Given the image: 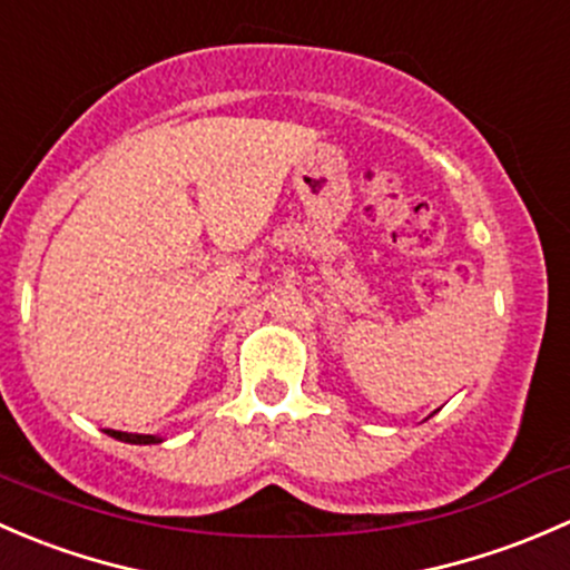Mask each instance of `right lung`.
Masks as SVG:
<instances>
[{
	"mask_svg": "<svg viewBox=\"0 0 570 570\" xmlns=\"http://www.w3.org/2000/svg\"><path fill=\"white\" fill-rule=\"evenodd\" d=\"M107 436L117 439V442H128V444H161L164 436H158V433H126V431H111L107 428Z\"/></svg>",
	"mask_w": 570,
	"mask_h": 570,
	"instance_id": "add662e5",
	"label": "right lung"
}]
</instances>
